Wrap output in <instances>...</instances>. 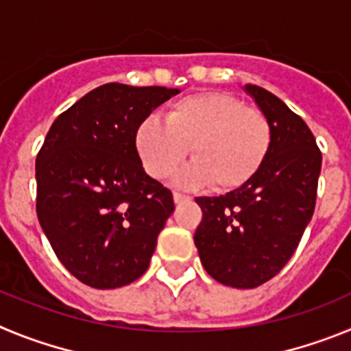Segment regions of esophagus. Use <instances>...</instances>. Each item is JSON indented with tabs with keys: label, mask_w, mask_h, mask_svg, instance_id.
I'll return each instance as SVG.
<instances>
[{
	"label": "esophagus",
	"mask_w": 351,
	"mask_h": 351,
	"mask_svg": "<svg viewBox=\"0 0 351 351\" xmlns=\"http://www.w3.org/2000/svg\"><path fill=\"white\" fill-rule=\"evenodd\" d=\"M173 199H175V203L180 204V203H185V201H191V197L185 194H182V192H173Z\"/></svg>",
	"instance_id": "34e87169"
}]
</instances>
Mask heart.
<instances>
[{
    "instance_id": "b5f03b06",
    "label": "heart",
    "mask_w": 351,
    "mask_h": 351,
    "mask_svg": "<svg viewBox=\"0 0 351 351\" xmlns=\"http://www.w3.org/2000/svg\"><path fill=\"white\" fill-rule=\"evenodd\" d=\"M271 145L269 119L229 93L182 97L168 108L166 122L145 117L134 132V147L148 175L168 178L192 147L195 160L180 173L178 183H211L217 191L250 183L264 168Z\"/></svg>"
}]
</instances>
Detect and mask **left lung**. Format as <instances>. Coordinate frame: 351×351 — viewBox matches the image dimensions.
Instances as JSON below:
<instances>
[{
	"instance_id": "left-lung-1",
	"label": "left lung",
	"mask_w": 351,
	"mask_h": 351,
	"mask_svg": "<svg viewBox=\"0 0 351 351\" xmlns=\"http://www.w3.org/2000/svg\"><path fill=\"white\" fill-rule=\"evenodd\" d=\"M245 89L273 128L269 157L245 187L195 197L203 210L194 234L201 262L211 278L236 289L262 285L285 267L313 217L322 168L301 117L258 85Z\"/></svg>"
}]
</instances>
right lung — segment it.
Listing matches in <instances>:
<instances>
[{
    "instance_id": "add662e5",
    "label": "right lung",
    "mask_w": 351,
    "mask_h": 351,
    "mask_svg": "<svg viewBox=\"0 0 351 351\" xmlns=\"http://www.w3.org/2000/svg\"><path fill=\"white\" fill-rule=\"evenodd\" d=\"M105 84L53 121L36 156V213L62 266L85 285L117 289L147 271L173 194L145 173L134 132L178 94Z\"/></svg>"
}]
</instances>
